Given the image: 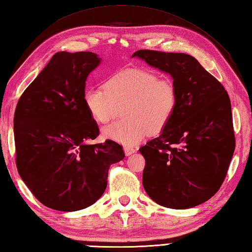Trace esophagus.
<instances>
[{"mask_svg": "<svg viewBox=\"0 0 252 252\" xmlns=\"http://www.w3.org/2000/svg\"><path fill=\"white\" fill-rule=\"evenodd\" d=\"M135 152H136L135 148H133V147H125V154H126V156H130V155L134 154Z\"/></svg>", "mask_w": 252, "mask_h": 252, "instance_id": "34e87169", "label": "esophagus"}]
</instances>
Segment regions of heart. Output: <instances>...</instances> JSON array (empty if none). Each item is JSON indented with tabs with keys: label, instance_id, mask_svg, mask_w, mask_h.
Listing matches in <instances>:
<instances>
[{
	"label": "heart",
	"instance_id": "obj_1",
	"mask_svg": "<svg viewBox=\"0 0 252 252\" xmlns=\"http://www.w3.org/2000/svg\"><path fill=\"white\" fill-rule=\"evenodd\" d=\"M83 103L90 116L98 123H107L125 106V121L105 126L103 136L126 147H134L149 131H162L172 118L178 93L173 80L158 78L144 68H126L106 80L105 89H85Z\"/></svg>",
	"mask_w": 252,
	"mask_h": 252
}]
</instances>
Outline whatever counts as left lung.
Wrapping results in <instances>:
<instances>
[{"label": "left lung", "mask_w": 252, "mask_h": 252, "mask_svg": "<svg viewBox=\"0 0 252 252\" xmlns=\"http://www.w3.org/2000/svg\"><path fill=\"white\" fill-rule=\"evenodd\" d=\"M132 57L169 73L178 93L167 126L140 148L146 161L144 189L160 206L200 205L221 187L235 151L228 94L195 57L184 53L140 50Z\"/></svg>", "instance_id": "1"}]
</instances>
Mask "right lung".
Segmentation results:
<instances>
[{
	"mask_svg": "<svg viewBox=\"0 0 252 252\" xmlns=\"http://www.w3.org/2000/svg\"><path fill=\"white\" fill-rule=\"evenodd\" d=\"M101 58L92 52H58L20 96L14 116L16 165L32 194L58 211H78L98 200L122 146L98 136L83 103L85 82Z\"/></svg>",
	"mask_w": 252,
	"mask_h": 252,
	"instance_id": "right-lung-1",
	"label": "right lung"
}]
</instances>
